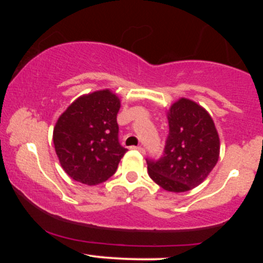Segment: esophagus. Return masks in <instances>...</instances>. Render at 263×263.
<instances>
[{"label":"esophagus","instance_id":"esophagus-1","mask_svg":"<svg viewBox=\"0 0 263 263\" xmlns=\"http://www.w3.org/2000/svg\"><path fill=\"white\" fill-rule=\"evenodd\" d=\"M132 149H137V151H140L141 153H146V149L143 148V147L142 146H137V147H132Z\"/></svg>","mask_w":263,"mask_h":263}]
</instances>
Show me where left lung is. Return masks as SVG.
Returning <instances> with one entry per match:
<instances>
[{"label":"left lung","mask_w":263,"mask_h":263,"mask_svg":"<svg viewBox=\"0 0 263 263\" xmlns=\"http://www.w3.org/2000/svg\"><path fill=\"white\" fill-rule=\"evenodd\" d=\"M170 134L159 159H147L148 174L161 188L184 193L203 183L218 163L220 140L208 111L189 99L168 110Z\"/></svg>","instance_id":"1"}]
</instances>
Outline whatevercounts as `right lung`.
<instances>
[{"label": "right lung", "mask_w": 263, "mask_h": 263, "mask_svg": "<svg viewBox=\"0 0 263 263\" xmlns=\"http://www.w3.org/2000/svg\"><path fill=\"white\" fill-rule=\"evenodd\" d=\"M120 106V99L106 89L80 96L60 115L54 148L63 170L77 182L104 183L127 152L119 142Z\"/></svg>", "instance_id": "right-lung-1"}]
</instances>
